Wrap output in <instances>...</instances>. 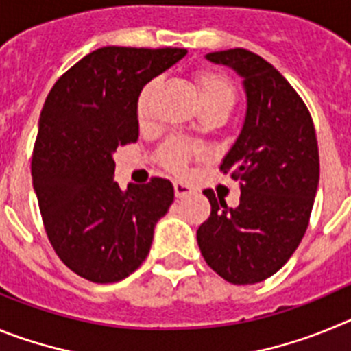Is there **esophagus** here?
<instances>
[{
  "label": "esophagus",
  "instance_id": "1",
  "mask_svg": "<svg viewBox=\"0 0 351 351\" xmlns=\"http://www.w3.org/2000/svg\"><path fill=\"white\" fill-rule=\"evenodd\" d=\"M173 193H176V198H184L188 195H191V188L188 184L181 181L173 182Z\"/></svg>",
  "mask_w": 351,
  "mask_h": 351
}]
</instances>
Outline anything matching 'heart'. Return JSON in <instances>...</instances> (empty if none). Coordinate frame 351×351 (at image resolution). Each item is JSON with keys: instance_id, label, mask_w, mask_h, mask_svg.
<instances>
[{"instance_id": "heart-1", "label": "heart", "mask_w": 351, "mask_h": 351, "mask_svg": "<svg viewBox=\"0 0 351 351\" xmlns=\"http://www.w3.org/2000/svg\"><path fill=\"white\" fill-rule=\"evenodd\" d=\"M156 86V80H151L142 88L137 98V117L144 121L149 114V100L153 95V89ZM197 88L200 96V105H218V107L230 110L235 100L234 86L225 75L216 73V71H198L197 73ZM195 153V147L188 142L182 141H169L160 149L161 163L169 170L181 172L190 161L191 154Z\"/></svg>"}]
</instances>
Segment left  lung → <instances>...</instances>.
Segmentation results:
<instances>
[{"instance_id": "left-lung-1", "label": "left lung", "mask_w": 351, "mask_h": 351, "mask_svg": "<svg viewBox=\"0 0 351 351\" xmlns=\"http://www.w3.org/2000/svg\"><path fill=\"white\" fill-rule=\"evenodd\" d=\"M206 60L243 79L246 114L221 160L241 188L239 206L204 191L210 216L198 226L197 243L223 280L260 283L283 267L308 228L320 179L315 126L295 89L260 56L228 49Z\"/></svg>"}]
</instances>
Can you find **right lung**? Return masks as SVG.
<instances>
[{
    "label": "right lung",
    "mask_w": 351,
    "mask_h": 351,
    "mask_svg": "<svg viewBox=\"0 0 351 351\" xmlns=\"http://www.w3.org/2000/svg\"><path fill=\"white\" fill-rule=\"evenodd\" d=\"M186 52L96 49L58 79L43 104L33 188L58 256L93 283H114L137 271L154 226L173 202L172 182L161 178L121 190L114 153L137 142L138 93Z\"/></svg>",
    "instance_id": "add662e5"
}]
</instances>
